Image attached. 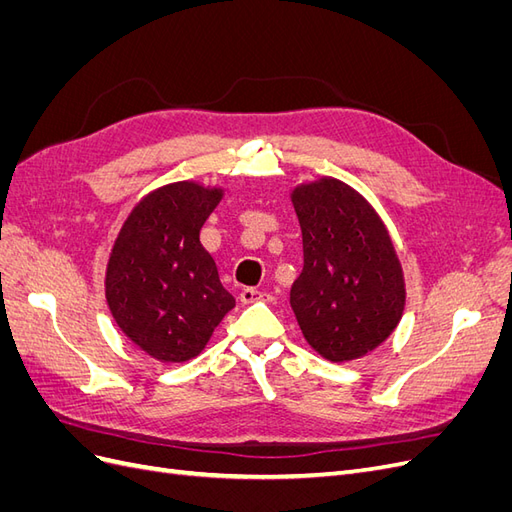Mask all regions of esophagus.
<instances>
[{"instance_id": "esophagus-1", "label": "esophagus", "mask_w": 512, "mask_h": 512, "mask_svg": "<svg viewBox=\"0 0 512 512\" xmlns=\"http://www.w3.org/2000/svg\"><path fill=\"white\" fill-rule=\"evenodd\" d=\"M262 297H265V294H262V292L256 290V288H243L241 294H239L241 303H254V301H260Z\"/></svg>"}]
</instances>
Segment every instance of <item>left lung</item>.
Listing matches in <instances>:
<instances>
[{"label": "left lung", "instance_id": "1", "mask_svg": "<svg viewBox=\"0 0 512 512\" xmlns=\"http://www.w3.org/2000/svg\"><path fill=\"white\" fill-rule=\"evenodd\" d=\"M303 235V271L290 307L305 342L331 363L386 342L406 305L404 269L378 211L348 183L320 177L290 192Z\"/></svg>", "mask_w": 512, "mask_h": 512}]
</instances>
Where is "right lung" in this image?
<instances>
[{
	"label": "right lung",
	"instance_id": "add662e5",
	"mask_svg": "<svg viewBox=\"0 0 512 512\" xmlns=\"http://www.w3.org/2000/svg\"><path fill=\"white\" fill-rule=\"evenodd\" d=\"M222 196V188L196 181L162 185L134 205L108 256L104 292L111 316L160 363L194 359L235 307L200 245V228Z\"/></svg>",
	"mask_w": 512,
	"mask_h": 512
}]
</instances>
